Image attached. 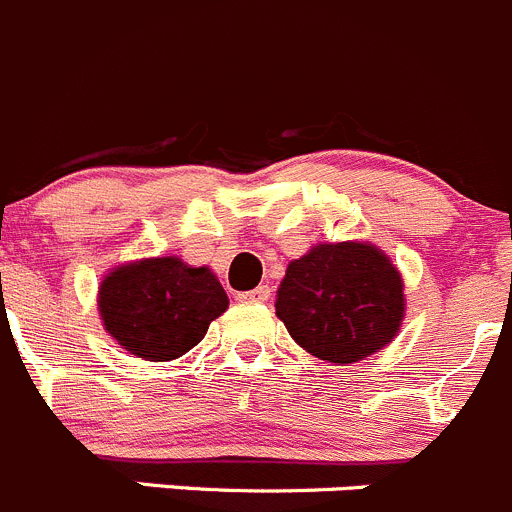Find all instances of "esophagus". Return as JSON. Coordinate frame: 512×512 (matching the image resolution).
<instances>
[{"mask_svg":"<svg viewBox=\"0 0 512 512\" xmlns=\"http://www.w3.org/2000/svg\"><path fill=\"white\" fill-rule=\"evenodd\" d=\"M269 296V286H256V289L251 291H241V294H238V301H243V304H264V301H269Z\"/></svg>","mask_w":512,"mask_h":512,"instance_id":"obj_1","label":"esophagus"}]
</instances>
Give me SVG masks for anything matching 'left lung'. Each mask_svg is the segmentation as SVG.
Returning <instances> with one entry per match:
<instances>
[{
  "mask_svg": "<svg viewBox=\"0 0 512 512\" xmlns=\"http://www.w3.org/2000/svg\"><path fill=\"white\" fill-rule=\"evenodd\" d=\"M276 316L314 357L359 362L397 334L405 316L402 279L372 243H319L286 269Z\"/></svg>",
  "mask_w": 512,
  "mask_h": 512,
  "instance_id": "8db88e82",
  "label": "left lung"
}]
</instances>
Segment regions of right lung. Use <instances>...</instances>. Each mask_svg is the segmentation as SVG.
<instances>
[{
    "label": "right lung",
    "mask_w": 512,
    "mask_h": 512,
    "mask_svg": "<svg viewBox=\"0 0 512 512\" xmlns=\"http://www.w3.org/2000/svg\"><path fill=\"white\" fill-rule=\"evenodd\" d=\"M105 329L130 354L168 362L196 347L208 324L228 309L216 276L180 259H145L105 276L100 284Z\"/></svg>",
    "instance_id": "right-lung-1"
}]
</instances>
